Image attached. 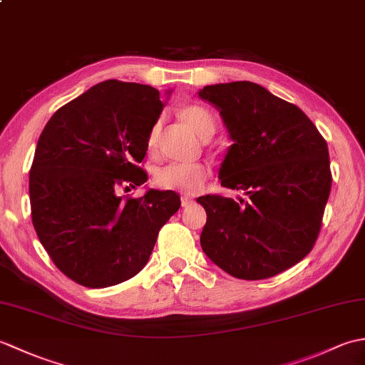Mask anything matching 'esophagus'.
Segmentation results:
<instances>
[{
  "instance_id": "esophagus-1",
  "label": "esophagus",
  "mask_w": 365,
  "mask_h": 365,
  "mask_svg": "<svg viewBox=\"0 0 365 365\" xmlns=\"http://www.w3.org/2000/svg\"><path fill=\"white\" fill-rule=\"evenodd\" d=\"M180 200H182V207H185V208H187V207H191V205H195V204H196V200L192 199V197H190V196H187V195H183Z\"/></svg>"
}]
</instances>
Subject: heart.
<instances>
[{
	"label": "heart",
	"instance_id": "obj_1",
	"mask_svg": "<svg viewBox=\"0 0 365 365\" xmlns=\"http://www.w3.org/2000/svg\"><path fill=\"white\" fill-rule=\"evenodd\" d=\"M180 115L183 122L197 133L200 138L207 133H215L216 122L213 114L207 108L200 105H187L182 108ZM158 125H153L149 136H147V147L152 150L157 143ZM210 177V169L200 163L195 165H168L160 168L153 175V183L163 190H173L196 195L205 187V182Z\"/></svg>",
	"mask_w": 365,
	"mask_h": 365
}]
</instances>
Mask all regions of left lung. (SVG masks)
<instances>
[{
    "label": "left lung",
    "instance_id": "obj_1",
    "mask_svg": "<svg viewBox=\"0 0 365 365\" xmlns=\"http://www.w3.org/2000/svg\"><path fill=\"white\" fill-rule=\"evenodd\" d=\"M199 97L220 110L232 144L221 185L247 199L197 197L207 222L200 246L230 276L257 281L297 265L312 251L331 191L328 144L297 105L260 84H213Z\"/></svg>",
    "mask_w": 365,
    "mask_h": 365
}]
</instances>
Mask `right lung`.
Returning <instances> with one entry per match:
<instances>
[{"label":"right lung","instance_id":"right-lung-1","mask_svg":"<svg viewBox=\"0 0 365 365\" xmlns=\"http://www.w3.org/2000/svg\"><path fill=\"white\" fill-rule=\"evenodd\" d=\"M163 106L152 86L108 80L61 106L38 138L29 170L33 226L76 284L103 289L133 277L180 208L174 191L119 196L147 180L139 163Z\"/></svg>","mask_w":365,"mask_h":365}]
</instances>
